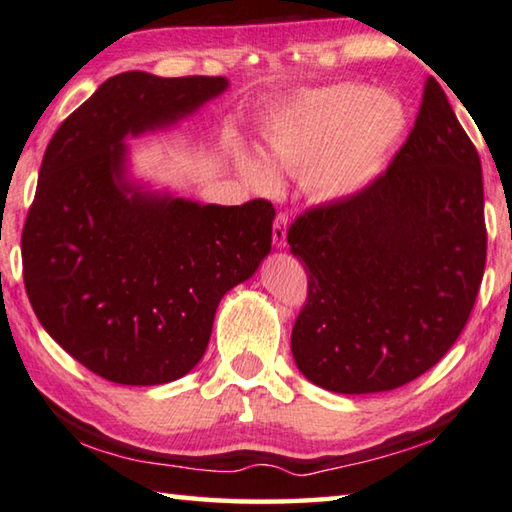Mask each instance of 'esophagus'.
Returning a JSON list of instances; mask_svg holds the SVG:
<instances>
[{
	"mask_svg": "<svg viewBox=\"0 0 512 512\" xmlns=\"http://www.w3.org/2000/svg\"><path fill=\"white\" fill-rule=\"evenodd\" d=\"M287 214L285 211H278L276 218H274V229H272V236H274V245L276 247H285L287 245Z\"/></svg>",
	"mask_w": 512,
	"mask_h": 512,
	"instance_id": "34e87169",
	"label": "esophagus"
}]
</instances>
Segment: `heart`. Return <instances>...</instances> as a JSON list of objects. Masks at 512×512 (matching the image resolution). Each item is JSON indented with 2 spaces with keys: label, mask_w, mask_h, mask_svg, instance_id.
Wrapping results in <instances>:
<instances>
[{
  "label": "heart",
  "mask_w": 512,
  "mask_h": 512,
  "mask_svg": "<svg viewBox=\"0 0 512 512\" xmlns=\"http://www.w3.org/2000/svg\"><path fill=\"white\" fill-rule=\"evenodd\" d=\"M406 127V106L397 98L365 84H336L276 106L265 127V156L278 171L305 173L316 198H347L376 178ZM268 166L243 162L247 178L272 191L278 178Z\"/></svg>",
  "instance_id": "b5f03b06"
}]
</instances>
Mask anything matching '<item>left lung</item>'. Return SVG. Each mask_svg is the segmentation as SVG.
<instances>
[{"instance_id":"obj_1","label":"left lung","mask_w":512,"mask_h":512,"mask_svg":"<svg viewBox=\"0 0 512 512\" xmlns=\"http://www.w3.org/2000/svg\"><path fill=\"white\" fill-rule=\"evenodd\" d=\"M287 243L307 272L292 354L314 385L385 392L441 361L477 301L486 220L479 153L435 77L390 167L307 209Z\"/></svg>"}]
</instances>
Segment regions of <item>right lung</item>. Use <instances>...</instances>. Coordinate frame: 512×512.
I'll list each match as a JSON object with an SVG mask.
<instances>
[{"mask_svg": "<svg viewBox=\"0 0 512 512\" xmlns=\"http://www.w3.org/2000/svg\"><path fill=\"white\" fill-rule=\"evenodd\" d=\"M225 89V77L113 75L48 142L22 231L26 294L44 330L106 381L185 376L207 350L220 298L272 249L269 200L198 205L122 182L124 138Z\"/></svg>", "mask_w": 512, "mask_h": 512, "instance_id": "obj_1", "label": "right lung"}]
</instances>
